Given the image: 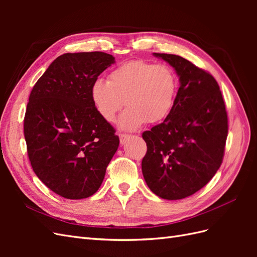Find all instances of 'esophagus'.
<instances>
[{"label": "esophagus", "mask_w": 257, "mask_h": 257, "mask_svg": "<svg viewBox=\"0 0 257 257\" xmlns=\"http://www.w3.org/2000/svg\"><path fill=\"white\" fill-rule=\"evenodd\" d=\"M120 143H121V145H124L126 143V141L127 139L130 138V135H126V134H120Z\"/></svg>", "instance_id": "1"}]
</instances>
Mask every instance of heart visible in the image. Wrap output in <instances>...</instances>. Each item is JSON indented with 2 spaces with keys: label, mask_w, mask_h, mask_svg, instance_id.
Masks as SVG:
<instances>
[{
  "label": "heart",
  "mask_w": 257,
  "mask_h": 257,
  "mask_svg": "<svg viewBox=\"0 0 257 257\" xmlns=\"http://www.w3.org/2000/svg\"><path fill=\"white\" fill-rule=\"evenodd\" d=\"M178 91L176 73L167 65H157L144 60L126 62L91 87V99L98 113L112 122L124 105L127 108L119 125L134 131L146 122L159 123L172 112Z\"/></svg>",
  "instance_id": "b5f03b06"
}]
</instances>
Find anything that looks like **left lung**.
Instances as JSON below:
<instances>
[{"instance_id": "1", "label": "left lung", "mask_w": 257, "mask_h": 257, "mask_svg": "<svg viewBox=\"0 0 257 257\" xmlns=\"http://www.w3.org/2000/svg\"><path fill=\"white\" fill-rule=\"evenodd\" d=\"M153 54L175 68L180 87L164 122L143 133L147 153L142 170L155 195L182 199L204 188L220 168L227 113L212 75L180 56Z\"/></svg>"}]
</instances>
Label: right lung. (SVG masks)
<instances>
[{
    "label": "right lung",
    "instance_id": "obj_1",
    "mask_svg": "<svg viewBox=\"0 0 257 257\" xmlns=\"http://www.w3.org/2000/svg\"><path fill=\"white\" fill-rule=\"evenodd\" d=\"M113 63L100 51L64 53L31 91L23 124L28 157L40 180L64 198L93 195L119 147L91 99L93 82Z\"/></svg>",
    "mask_w": 257,
    "mask_h": 257
}]
</instances>
